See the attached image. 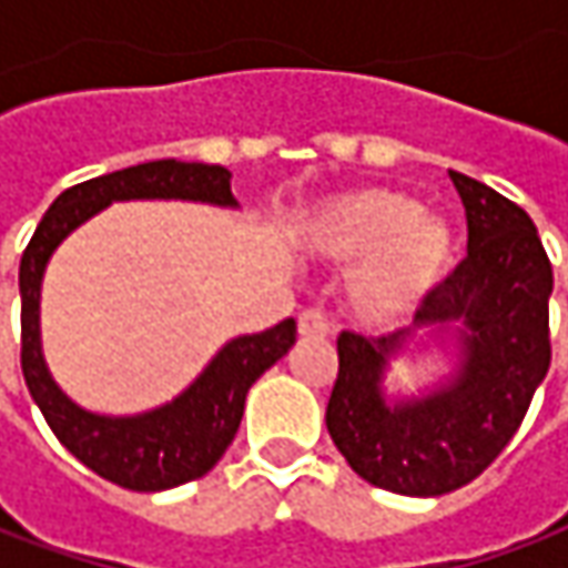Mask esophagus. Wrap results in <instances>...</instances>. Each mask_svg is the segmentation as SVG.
<instances>
[{
    "mask_svg": "<svg viewBox=\"0 0 568 568\" xmlns=\"http://www.w3.org/2000/svg\"><path fill=\"white\" fill-rule=\"evenodd\" d=\"M296 328H300L303 338H325V335L332 332V322H328V316H325L322 310L310 306V310H303V313L296 316Z\"/></svg>",
    "mask_w": 568,
    "mask_h": 568,
    "instance_id": "obj_1",
    "label": "esophagus"
}]
</instances>
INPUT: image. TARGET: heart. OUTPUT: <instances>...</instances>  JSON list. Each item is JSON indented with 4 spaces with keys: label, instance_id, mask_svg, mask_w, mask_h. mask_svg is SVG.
<instances>
[{
    "label": "heart",
    "instance_id": "obj_1",
    "mask_svg": "<svg viewBox=\"0 0 568 568\" xmlns=\"http://www.w3.org/2000/svg\"><path fill=\"white\" fill-rule=\"evenodd\" d=\"M310 250L357 262L347 296L369 325H395L414 313L452 265V233L395 189L341 192L306 217Z\"/></svg>",
    "mask_w": 568,
    "mask_h": 568
}]
</instances>
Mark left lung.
<instances>
[{
  "label": "left lung",
  "instance_id": "left-lung-1",
  "mask_svg": "<svg viewBox=\"0 0 568 568\" xmlns=\"http://www.w3.org/2000/svg\"><path fill=\"white\" fill-rule=\"evenodd\" d=\"M468 214V255L420 300L417 322H465L458 379L424 402L388 407L379 392L395 335H338L325 424L347 465L382 490L443 496L490 468L550 369L554 268L525 207L448 170Z\"/></svg>",
  "mask_w": 568,
  "mask_h": 568
}]
</instances>
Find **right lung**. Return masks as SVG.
<instances>
[{"label":"right lung","instance_id":"1","mask_svg":"<svg viewBox=\"0 0 568 568\" xmlns=\"http://www.w3.org/2000/svg\"><path fill=\"white\" fill-rule=\"evenodd\" d=\"M122 199H195L214 205H233L230 173L217 164L186 161H148L103 173L65 189L43 221L33 230L21 255V373L28 392L50 424L55 439L75 455L81 465L125 490H170L202 477L221 462L233 443L246 392L268 366L281 361L296 341V322L284 318L262 335L230 341L211 361L205 373L186 392L161 410L142 417H98L69 402L50 379L40 354V277L47 258L69 230L98 214L100 207Z\"/></svg>","mask_w":568,"mask_h":568}]
</instances>
